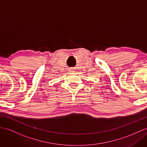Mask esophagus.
Wrapping results in <instances>:
<instances>
[{
  "label": "esophagus",
  "instance_id": "34e87169",
  "mask_svg": "<svg viewBox=\"0 0 147 147\" xmlns=\"http://www.w3.org/2000/svg\"><path fill=\"white\" fill-rule=\"evenodd\" d=\"M69 71H70V72L73 73V72H74V70L73 68H70V69H69Z\"/></svg>",
  "mask_w": 147,
  "mask_h": 147
}]
</instances>
